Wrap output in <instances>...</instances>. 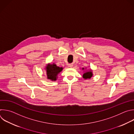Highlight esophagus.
I'll return each instance as SVG.
<instances>
[{
  "mask_svg": "<svg viewBox=\"0 0 134 134\" xmlns=\"http://www.w3.org/2000/svg\"><path fill=\"white\" fill-rule=\"evenodd\" d=\"M68 65H69V66L70 67H73V63H70V64H69Z\"/></svg>",
  "mask_w": 134,
  "mask_h": 134,
  "instance_id": "esophagus-1",
  "label": "esophagus"
}]
</instances>
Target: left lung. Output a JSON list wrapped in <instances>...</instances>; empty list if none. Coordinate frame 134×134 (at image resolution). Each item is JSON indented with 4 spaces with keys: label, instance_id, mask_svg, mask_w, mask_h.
<instances>
[{
    "label": "left lung",
    "instance_id": "obj_1",
    "mask_svg": "<svg viewBox=\"0 0 134 134\" xmlns=\"http://www.w3.org/2000/svg\"><path fill=\"white\" fill-rule=\"evenodd\" d=\"M84 68H82V69H83ZM93 76V74H92V71H87V72H85L83 74V78H85V79H90Z\"/></svg>",
    "mask_w": 134,
    "mask_h": 134
}]
</instances>
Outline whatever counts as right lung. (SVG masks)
Wrapping results in <instances>:
<instances>
[{"label":"right lung","instance_id":"obj_1","mask_svg":"<svg viewBox=\"0 0 134 134\" xmlns=\"http://www.w3.org/2000/svg\"><path fill=\"white\" fill-rule=\"evenodd\" d=\"M47 78L55 81L58 74L63 70L62 67H57L55 64L48 65L46 67Z\"/></svg>","mask_w":134,"mask_h":134}]
</instances>
